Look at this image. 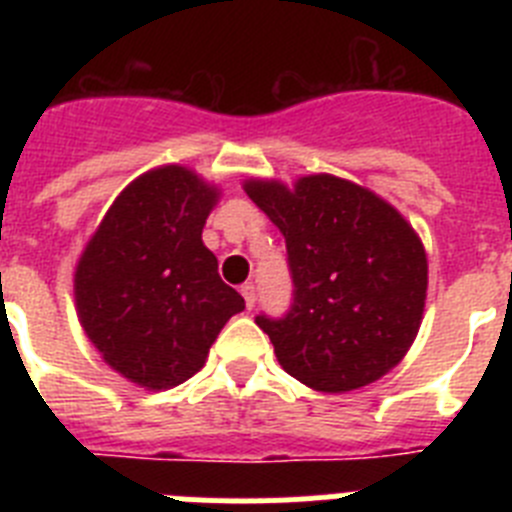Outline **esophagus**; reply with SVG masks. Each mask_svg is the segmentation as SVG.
Masks as SVG:
<instances>
[{
	"instance_id": "obj_1",
	"label": "esophagus",
	"mask_w": 512,
	"mask_h": 512,
	"mask_svg": "<svg viewBox=\"0 0 512 512\" xmlns=\"http://www.w3.org/2000/svg\"><path fill=\"white\" fill-rule=\"evenodd\" d=\"M241 295H243V300H246L248 310H253V305H256V287H253L251 282L243 284V287H241Z\"/></svg>"
}]
</instances>
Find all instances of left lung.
<instances>
[{
    "instance_id": "1",
    "label": "left lung",
    "mask_w": 512,
    "mask_h": 512,
    "mask_svg": "<svg viewBox=\"0 0 512 512\" xmlns=\"http://www.w3.org/2000/svg\"><path fill=\"white\" fill-rule=\"evenodd\" d=\"M287 241L295 305L256 325L289 377L341 395L395 369L425 310L428 256L413 225L372 189L333 174L246 179Z\"/></svg>"
}]
</instances>
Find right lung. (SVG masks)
<instances>
[{
    "label": "right lung",
    "instance_id": "obj_1",
    "mask_svg": "<svg viewBox=\"0 0 512 512\" xmlns=\"http://www.w3.org/2000/svg\"><path fill=\"white\" fill-rule=\"evenodd\" d=\"M220 189L179 164L117 194L74 271L79 323L104 364L151 392L205 366L217 333L246 307L202 243Z\"/></svg>",
    "mask_w": 512,
    "mask_h": 512
}]
</instances>
